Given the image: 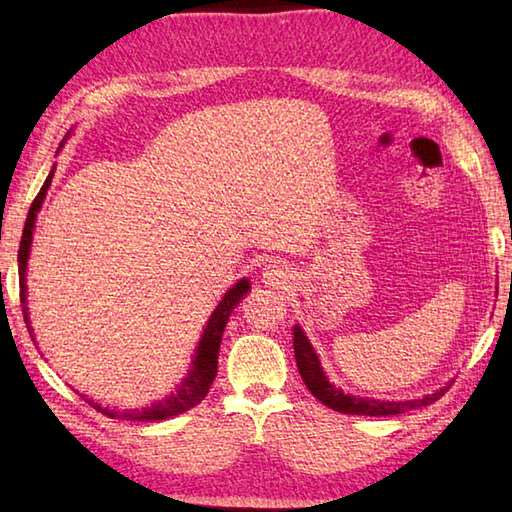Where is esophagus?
Segmentation results:
<instances>
[{
  "label": "esophagus",
  "mask_w": 512,
  "mask_h": 512,
  "mask_svg": "<svg viewBox=\"0 0 512 512\" xmlns=\"http://www.w3.org/2000/svg\"><path fill=\"white\" fill-rule=\"evenodd\" d=\"M262 279H264V284L266 286H275V288H284L288 281H290V270H288V266H284V264H268L266 268H264V273H262Z\"/></svg>",
  "instance_id": "obj_1"
}]
</instances>
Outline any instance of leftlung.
<instances>
[{
    "instance_id": "obj_1",
    "label": "left lung",
    "mask_w": 512,
    "mask_h": 512,
    "mask_svg": "<svg viewBox=\"0 0 512 512\" xmlns=\"http://www.w3.org/2000/svg\"><path fill=\"white\" fill-rule=\"evenodd\" d=\"M292 343H295V358H297L299 374L303 378V383H306V387L312 391V396L319 398L323 405H328L330 409L341 411V413H354V416H396V413H405L409 409L431 405V402H436L440 396H444V391L451 387V383H447V387H440L433 391V394L413 398V400H376V398L352 396L330 383V378L325 376L319 356L314 352L312 343L308 341L306 332L301 330V325H295V341Z\"/></svg>"
}]
</instances>
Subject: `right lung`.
Returning a JSON list of instances; mask_svg holds the SVG:
<instances>
[{"mask_svg": "<svg viewBox=\"0 0 512 512\" xmlns=\"http://www.w3.org/2000/svg\"><path fill=\"white\" fill-rule=\"evenodd\" d=\"M68 136H70V132H68ZM68 136H65V138H68ZM57 154H59V151H57ZM54 169H57V167L52 165L46 182H43L41 191L37 193L35 202L30 204L24 233H21L19 255H17V262H19V299H21V310H24V321L28 325V332L32 336V341H35V330H32V325H30V312H28V301H26V297H28V292H26L28 290V286H26V268H28L30 246H32V233H35L37 213L41 209L43 200H46V193L50 189ZM248 290H250V281L246 277L239 279L231 290H226V295L222 297L220 303H217V308L213 310L211 319L206 321V325H204L200 343H198V347H195L189 374L182 378V383L176 387V391H171V394L165 400H158V402H154V405L143 407V409L118 411V409L103 407L101 402H94L85 394H83V398L88 400L94 409H99L101 413H105V416L118 418V420L154 422V420H167V418L178 416V413L189 411L191 407L198 405V402L206 394H209V389H211L215 374H217V356H220V343H222V334H224V328L228 323V317H231V312L237 308V303H242V299L246 297Z\"/></svg>", "mask_w": 512, "mask_h": 512, "instance_id": "add662e5", "label": "right lung"}]
</instances>
